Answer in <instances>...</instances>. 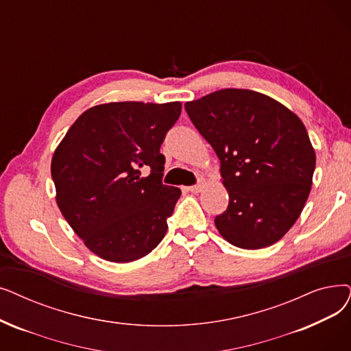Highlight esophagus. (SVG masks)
<instances>
[{
    "mask_svg": "<svg viewBox=\"0 0 351 351\" xmlns=\"http://www.w3.org/2000/svg\"><path fill=\"white\" fill-rule=\"evenodd\" d=\"M186 191H188V192H192V193H197V192H201V191H202V185H201V184H197V185L189 186V188H186Z\"/></svg>",
    "mask_w": 351,
    "mask_h": 351,
    "instance_id": "obj_1",
    "label": "esophagus"
}]
</instances>
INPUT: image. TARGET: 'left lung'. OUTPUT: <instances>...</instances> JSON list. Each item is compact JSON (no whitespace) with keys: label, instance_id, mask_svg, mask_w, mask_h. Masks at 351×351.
<instances>
[{"label":"left lung","instance_id":"obj_1","mask_svg":"<svg viewBox=\"0 0 351 351\" xmlns=\"http://www.w3.org/2000/svg\"><path fill=\"white\" fill-rule=\"evenodd\" d=\"M192 123L221 160L230 204L218 232L242 250H261L291 228L313 185L315 152L301 119L267 95L223 88L186 101Z\"/></svg>","mask_w":351,"mask_h":351}]
</instances>
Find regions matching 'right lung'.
<instances>
[{"mask_svg":"<svg viewBox=\"0 0 351 351\" xmlns=\"http://www.w3.org/2000/svg\"><path fill=\"white\" fill-rule=\"evenodd\" d=\"M180 101H112L82 113L51 159L56 202L84 245L126 264L155 250L180 189L162 185L160 145ZM142 170H149L147 177Z\"/></svg>","mask_w":351,"mask_h":351,"instance_id":"add662e5","label":"right lung"}]
</instances>
